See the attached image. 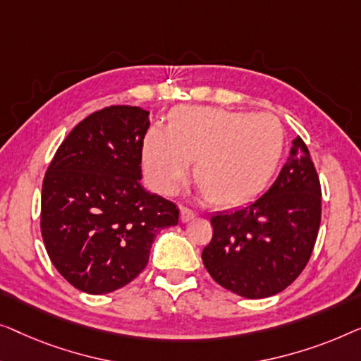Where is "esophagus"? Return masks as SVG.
Segmentation results:
<instances>
[{"instance_id": "esophagus-1", "label": "esophagus", "mask_w": 361, "mask_h": 361, "mask_svg": "<svg viewBox=\"0 0 361 361\" xmlns=\"http://www.w3.org/2000/svg\"><path fill=\"white\" fill-rule=\"evenodd\" d=\"M192 217H195V212H192L190 207H185V206L180 207V221L181 222H190Z\"/></svg>"}]
</instances>
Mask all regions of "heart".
Returning <instances> with one entry per match:
<instances>
[{"label":"heart","instance_id":"heart-1","mask_svg":"<svg viewBox=\"0 0 361 361\" xmlns=\"http://www.w3.org/2000/svg\"><path fill=\"white\" fill-rule=\"evenodd\" d=\"M284 130L267 113L185 106L169 129L154 128L142 144V166L155 190L171 192L195 161V178L216 204H240L263 191L280 165Z\"/></svg>","mask_w":361,"mask_h":361}]
</instances>
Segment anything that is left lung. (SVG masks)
I'll return each instance as SVG.
<instances>
[{
  "instance_id": "obj_1",
  "label": "left lung",
  "mask_w": 361,
  "mask_h": 361,
  "mask_svg": "<svg viewBox=\"0 0 361 361\" xmlns=\"http://www.w3.org/2000/svg\"><path fill=\"white\" fill-rule=\"evenodd\" d=\"M321 181L301 137L265 195L211 217L202 263L222 288L248 299L288 288L311 258L321 226Z\"/></svg>"
}]
</instances>
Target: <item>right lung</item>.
I'll return each instance as SVG.
<instances>
[{"label":"right lung","mask_w":361,"mask_h":361,"mask_svg":"<svg viewBox=\"0 0 361 361\" xmlns=\"http://www.w3.org/2000/svg\"><path fill=\"white\" fill-rule=\"evenodd\" d=\"M149 111L109 106L90 114L55 152L42 183L40 232L50 262L72 286L106 294L149 263L180 211L140 185Z\"/></svg>","instance_id":"1"}]
</instances>
